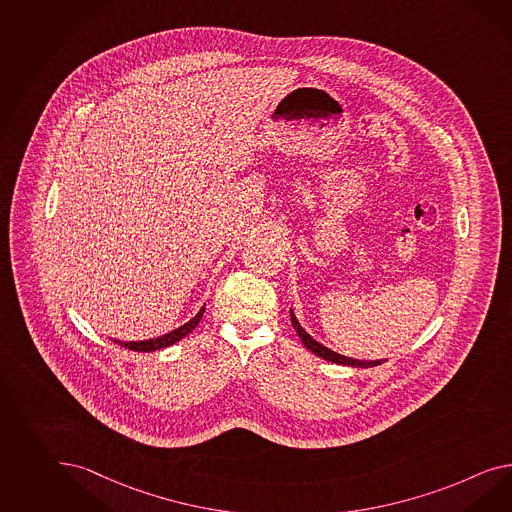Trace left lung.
Listing matches in <instances>:
<instances>
[{"label": "left lung", "instance_id": "obj_1", "mask_svg": "<svg viewBox=\"0 0 512 512\" xmlns=\"http://www.w3.org/2000/svg\"><path fill=\"white\" fill-rule=\"evenodd\" d=\"M289 317H291V325L295 328V332L299 334V338H301L302 343H304V347L306 349H310L312 353L317 354L319 358H325L328 362H334V364H341V366H351V367H373L379 366L382 362H386V360H356V358H349V356H343V354L334 353V351H330L328 347L325 345H321L319 341H315L304 328L301 327V323L297 321V317L293 314V310H289Z\"/></svg>", "mask_w": 512, "mask_h": 512}]
</instances>
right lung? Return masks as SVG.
<instances>
[{
    "mask_svg": "<svg viewBox=\"0 0 512 512\" xmlns=\"http://www.w3.org/2000/svg\"><path fill=\"white\" fill-rule=\"evenodd\" d=\"M204 310H206V306H202V308L198 310V314L195 315L193 319H189L185 325L176 328V330H171V332H167V334H163V336H159V338L143 341H113L118 343L120 347H126V349H130V351H139V353H152V351H159V349H163V347H171L176 341L185 338L189 332H193V328H197L200 319H202V315H204Z\"/></svg>",
    "mask_w": 512,
    "mask_h": 512,
    "instance_id": "obj_1",
    "label": "right lung"
}]
</instances>
